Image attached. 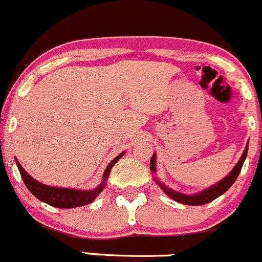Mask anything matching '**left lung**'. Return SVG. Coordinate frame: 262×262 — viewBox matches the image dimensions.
I'll use <instances>...</instances> for the list:
<instances>
[{"instance_id":"obj_1","label":"left lung","mask_w":262,"mask_h":262,"mask_svg":"<svg viewBox=\"0 0 262 262\" xmlns=\"http://www.w3.org/2000/svg\"><path fill=\"white\" fill-rule=\"evenodd\" d=\"M247 150H248V145L246 146L245 151H243V154H242L241 159H239V162L236 163V166L234 167L233 171H231L226 178H224L220 183L211 186V188L206 189V190L196 194V195H185V194H181L179 193V191H175L172 190V189L167 188V186H164L163 184L159 183V181L157 180L156 181L157 184L163 189V191L167 194V195L170 196V198H172L173 201L179 202V203L189 204V206H201V204L210 203V202H212L213 199H216L217 196H220L221 194L225 193V191L233 185L234 181H235L236 178H238L239 172H241L242 166H243V163H245V159L246 157H247ZM150 170L153 171V172H156V154H153V157H151L150 159Z\"/></svg>"}]
</instances>
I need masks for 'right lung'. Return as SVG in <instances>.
<instances>
[{
  "instance_id": "obj_1",
  "label": "right lung",
  "mask_w": 262,
  "mask_h": 262,
  "mask_svg": "<svg viewBox=\"0 0 262 262\" xmlns=\"http://www.w3.org/2000/svg\"><path fill=\"white\" fill-rule=\"evenodd\" d=\"M123 153L119 154L117 158H114L111 162L108 167H106L105 172H104V179L103 184L98 188L92 189V190H74V189H64V188H54V186H47L43 184L38 183V181L34 180L32 176H29L28 173L24 171V168L21 167V164L16 161L17 168L20 171V176L23 179L24 184L28 188V190L33 194L36 198H38L39 201L45 202V203L50 204V206H54V207L58 208H74V207H81V206H86V204L91 203L96 196L100 194V191L103 190L104 186H105V181L108 180V176L111 173L112 167L122 158Z\"/></svg>"
}]
</instances>
